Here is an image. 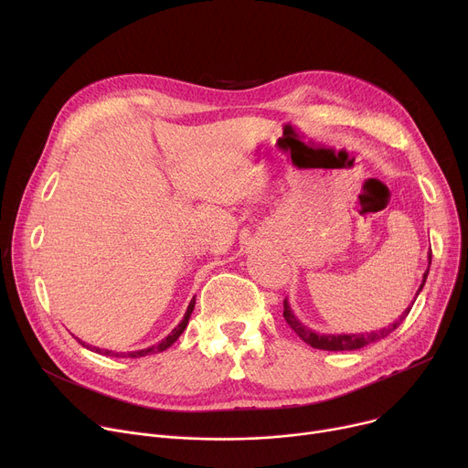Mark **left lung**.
I'll list each match as a JSON object with an SVG mask.
<instances>
[{
    "label": "left lung",
    "mask_w": 468,
    "mask_h": 468,
    "mask_svg": "<svg viewBox=\"0 0 468 468\" xmlns=\"http://www.w3.org/2000/svg\"><path fill=\"white\" fill-rule=\"evenodd\" d=\"M429 267H431V261H432V252H429ZM429 267H427V271H425V275H423V282H421V286H420V290L415 292V298H413V302L417 300V296H420V292L423 290V286H425V281H427V275H429ZM413 302H411V305H413ZM410 309L411 307H408L395 323H390L388 326H385V328H379V330H374V332H364V334H316V332H313L311 328H307L300 318L296 316V313L292 311V307H290V303H288V298L284 300V321L288 323V326L296 332L307 346H311L313 349H323V351H356V349H362V347H366V346H370V343H374V341H379V339H383V337H387L390 332H395L400 324H402V321L404 318L408 316V313H410Z\"/></svg>",
    "instance_id": "1"
}]
</instances>
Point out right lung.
<instances>
[{
  "label": "right lung",
  "mask_w": 468,
  "mask_h": 468,
  "mask_svg": "<svg viewBox=\"0 0 468 468\" xmlns=\"http://www.w3.org/2000/svg\"><path fill=\"white\" fill-rule=\"evenodd\" d=\"M193 307H195V298L189 302V305H187V311H186V314H184V318L180 321V324L172 330L165 339H161L159 343H155V346H152V347H147V349H138V351H127V353H117V351H110V349H101V347H92V346H87L85 341H81V339H78L83 347H87V349H90V351H94V353H101V355H104V356H117V358H140V356H147V355H155V353H161V351H166L172 343H175L180 335H182V332L186 330V326H187V323H189V316H191V313H193Z\"/></svg>",
  "instance_id": "add662e5"
}]
</instances>
